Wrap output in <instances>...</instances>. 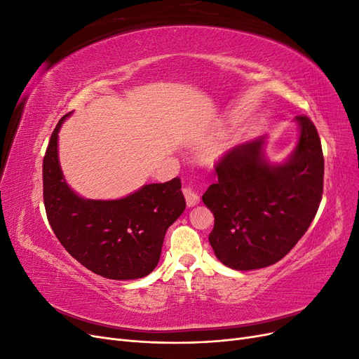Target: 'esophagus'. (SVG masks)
<instances>
[{
  "label": "esophagus",
  "instance_id": "34e87169",
  "mask_svg": "<svg viewBox=\"0 0 359 359\" xmlns=\"http://www.w3.org/2000/svg\"><path fill=\"white\" fill-rule=\"evenodd\" d=\"M182 193H184V196H186V202H187V206H189V208H193V206H196V205L199 203V201H201L199 194L194 193L191 189L186 187V189L182 190Z\"/></svg>",
  "mask_w": 359,
  "mask_h": 359
}]
</instances>
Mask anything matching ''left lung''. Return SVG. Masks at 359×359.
<instances>
[{
	"instance_id": "1",
	"label": "left lung",
	"mask_w": 359,
	"mask_h": 359,
	"mask_svg": "<svg viewBox=\"0 0 359 359\" xmlns=\"http://www.w3.org/2000/svg\"><path fill=\"white\" fill-rule=\"evenodd\" d=\"M298 139L283 161H271L268 136L233 148L217 165L219 181L202 201L214 214L210 244L236 271L259 269L285 257L307 232L323 191V154L318 130L297 116Z\"/></svg>"
}]
</instances>
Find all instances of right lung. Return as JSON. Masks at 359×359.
<instances>
[{
  "label": "right lung",
  "instance_id": "right-lung-1",
  "mask_svg": "<svg viewBox=\"0 0 359 359\" xmlns=\"http://www.w3.org/2000/svg\"><path fill=\"white\" fill-rule=\"evenodd\" d=\"M53 130L43 158V198L48 220L62 247L104 278L136 280L157 266L168 227L186 210L181 181L145 184L119 199H85L64 178Z\"/></svg>",
  "mask_w": 359,
  "mask_h": 359
}]
</instances>
